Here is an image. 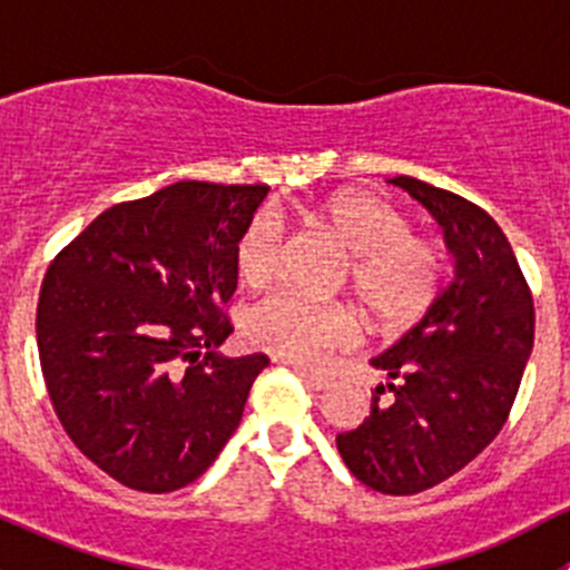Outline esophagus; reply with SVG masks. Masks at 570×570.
<instances>
[{
    "label": "esophagus",
    "mask_w": 570,
    "mask_h": 570,
    "mask_svg": "<svg viewBox=\"0 0 570 570\" xmlns=\"http://www.w3.org/2000/svg\"><path fill=\"white\" fill-rule=\"evenodd\" d=\"M292 370L297 372V375L303 377V383H306L308 389H314V392H325V389H331V377H325V375H320V372H312V370H306V366H292Z\"/></svg>",
    "instance_id": "34e87169"
}]
</instances>
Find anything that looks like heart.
Returning a JSON list of instances; mask_svg holds the SVG:
<instances>
[{
  "label": "heart",
  "instance_id": "b5f03b06",
  "mask_svg": "<svg viewBox=\"0 0 570 570\" xmlns=\"http://www.w3.org/2000/svg\"><path fill=\"white\" fill-rule=\"evenodd\" d=\"M312 220L333 234L353 256L350 281L366 314L386 325H405L433 303L441 286V250L411 234V223L396 206L361 189L325 198ZM281 223L256 215L239 234L234 262L243 284L258 286L278 269ZM245 333L256 347L295 364H322L333 350L353 342V314L292 289L258 301L245 317Z\"/></svg>",
  "mask_w": 570,
  "mask_h": 570
}]
</instances>
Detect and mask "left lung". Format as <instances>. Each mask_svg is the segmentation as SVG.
Here are the masks:
<instances>
[{
	"label": "left lung",
	"instance_id": "left-lung-1",
	"mask_svg": "<svg viewBox=\"0 0 570 570\" xmlns=\"http://www.w3.org/2000/svg\"><path fill=\"white\" fill-rule=\"evenodd\" d=\"M392 184L444 228L455 275L424 317L370 361L389 383L336 446L372 491L411 497L450 480L497 439L530 361L534 308L519 258L485 209L411 176ZM386 387L393 400L383 403Z\"/></svg>",
	"mask_w": 570,
	"mask_h": 570
}]
</instances>
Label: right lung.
Segmentation results:
<instances>
[{
    "label": "right lung",
    "instance_id": "obj_1",
    "mask_svg": "<svg viewBox=\"0 0 570 570\" xmlns=\"http://www.w3.org/2000/svg\"><path fill=\"white\" fill-rule=\"evenodd\" d=\"M269 187L176 181L109 206L40 286L38 353L66 433L120 485L198 480L234 430L267 355L223 358L239 234Z\"/></svg>",
    "mask_w": 570,
    "mask_h": 570
}]
</instances>
